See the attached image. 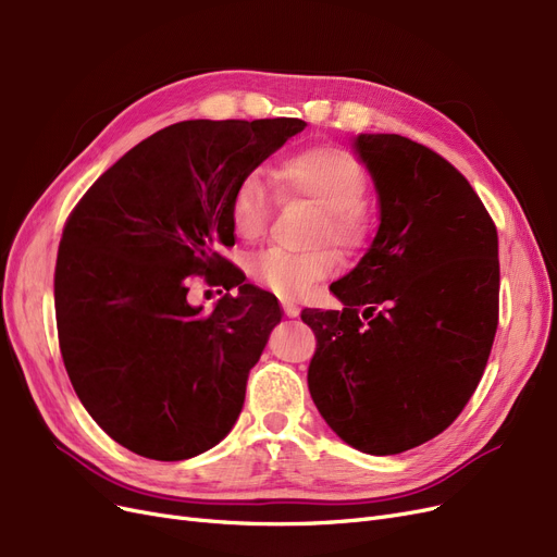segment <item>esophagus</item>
<instances>
[{
	"mask_svg": "<svg viewBox=\"0 0 557 557\" xmlns=\"http://www.w3.org/2000/svg\"><path fill=\"white\" fill-rule=\"evenodd\" d=\"M282 309H284V313L288 319H296L298 313H300V309H298V305L294 302V300H286V298H282Z\"/></svg>",
	"mask_w": 557,
	"mask_h": 557,
	"instance_id": "obj_1",
	"label": "esophagus"
}]
</instances>
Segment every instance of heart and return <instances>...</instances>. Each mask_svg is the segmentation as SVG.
<instances>
[{
	"label": "heart",
	"mask_w": 557,
	"mask_h": 557,
	"mask_svg": "<svg viewBox=\"0 0 557 557\" xmlns=\"http://www.w3.org/2000/svg\"><path fill=\"white\" fill-rule=\"evenodd\" d=\"M273 180L286 196H300L321 209L317 240L352 250L364 244L371 230V213L361 196L367 193V173L359 159L342 145H309L277 161ZM269 193L259 175H246L230 198V223L238 238L255 240L269 225ZM334 259L319 250L292 255L265 250L250 261V277L269 292L298 298L307 288L330 275Z\"/></svg>",
	"instance_id": "obj_1"
}]
</instances>
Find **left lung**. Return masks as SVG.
Listing matches in <instances>:
<instances>
[{"label": "left lung", "mask_w": 557, "mask_h": 557, "mask_svg": "<svg viewBox=\"0 0 557 557\" xmlns=\"http://www.w3.org/2000/svg\"><path fill=\"white\" fill-rule=\"evenodd\" d=\"M380 225L330 286L344 309H302L317 334L313 405L348 446L396 455L437 437L487 367L498 325V234L444 157L398 134H359Z\"/></svg>", "instance_id": "1"}]
</instances>
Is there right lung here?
Masks as SVG:
<instances>
[{"instance_id":"add662e5","label":"right lung","mask_w":557,"mask_h":557,"mask_svg":"<svg viewBox=\"0 0 557 557\" xmlns=\"http://www.w3.org/2000/svg\"><path fill=\"white\" fill-rule=\"evenodd\" d=\"M305 127L184 120L117 159L70 213L54 273L59 346L86 412L120 446L177 462L234 428L282 311L219 252L234 246L230 198ZM190 274L239 292L205 314L185 300Z\"/></svg>"}]
</instances>
